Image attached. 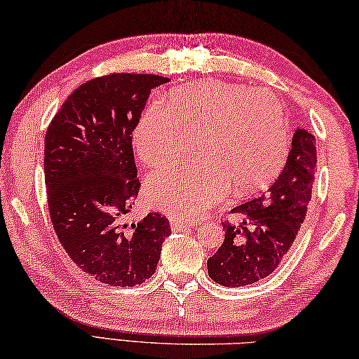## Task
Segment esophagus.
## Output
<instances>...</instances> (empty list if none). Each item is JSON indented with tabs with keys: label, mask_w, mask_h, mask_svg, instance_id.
Masks as SVG:
<instances>
[{
	"label": "esophagus",
	"mask_w": 359,
	"mask_h": 359,
	"mask_svg": "<svg viewBox=\"0 0 359 359\" xmlns=\"http://www.w3.org/2000/svg\"><path fill=\"white\" fill-rule=\"evenodd\" d=\"M172 225L173 230H183V229H189L194 227V225H197V222H192V221H180V219H172Z\"/></svg>",
	"instance_id": "1"
}]
</instances>
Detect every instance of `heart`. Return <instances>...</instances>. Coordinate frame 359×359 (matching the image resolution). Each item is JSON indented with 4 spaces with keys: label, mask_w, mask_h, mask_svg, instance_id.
I'll return each mask as SVG.
<instances>
[{
    "label": "heart",
    "mask_w": 359,
    "mask_h": 359,
    "mask_svg": "<svg viewBox=\"0 0 359 359\" xmlns=\"http://www.w3.org/2000/svg\"><path fill=\"white\" fill-rule=\"evenodd\" d=\"M200 162L157 170L147 197L154 208L194 219L216 205L230 186L262 189L280 173L288 156L285 113L273 93L221 80L175 88L165 105L144 111L134 134L144 167L173 163L192 149Z\"/></svg>",
    "instance_id": "obj_1"
}]
</instances>
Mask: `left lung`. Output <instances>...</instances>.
I'll return each instance as SVG.
<instances>
[{"mask_svg":"<svg viewBox=\"0 0 359 359\" xmlns=\"http://www.w3.org/2000/svg\"><path fill=\"white\" fill-rule=\"evenodd\" d=\"M316 137L298 128L279 178L262 196L231 212L241 222H222L225 238L208 259V274L225 287L250 285L268 278L285 259L307 215L316 178Z\"/></svg>","mask_w":359,"mask_h":359,"instance_id":"8db88e82","label":"left lung"}]
</instances>
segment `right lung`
<instances>
[{
  "instance_id": "obj_1",
  "label": "right lung",
  "mask_w": 359,
  "mask_h": 359,
  "mask_svg": "<svg viewBox=\"0 0 359 359\" xmlns=\"http://www.w3.org/2000/svg\"><path fill=\"white\" fill-rule=\"evenodd\" d=\"M167 81L135 72L88 80L69 94L46 134L43 173L55 233L81 271L113 287L149 279L172 231L159 212L126 222L140 189L132 134L151 90Z\"/></svg>"
}]
</instances>
